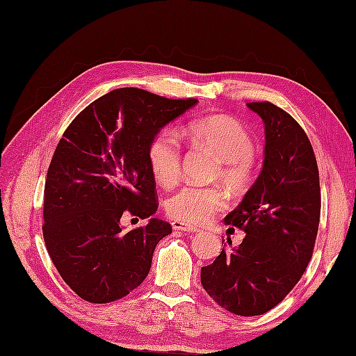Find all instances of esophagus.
Wrapping results in <instances>:
<instances>
[{"label":"esophagus","instance_id":"1","mask_svg":"<svg viewBox=\"0 0 356 356\" xmlns=\"http://www.w3.org/2000/svg\"><path fill=\"white\" fill-rule=\"evenodd\" d=\"M171 226H172V229L175 230H185V232H198V227H195V226H191V225H188V222H184V221H172L171 222Z\"/></svg>","mask_w":356,"mask_h":356}]
</instances>
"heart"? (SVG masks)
Listing matches in <instances>:
<instances>
[{"mask_svg":"<svg viewBox=\"0 0 356 356\" xmlns=\"http://www.w3.org/2000/svg\"><path fill=\"white\" fill-rule=\"evenodd\" d=\"M188 136L212 152L221 162L220 177L229 189L243 191L249 185L254 143L241 122L226 115H212L188 126ZM148 162L159 185L170 188L181 172V148L175 134L162 131L148 148ZM226 208V197L216 186L185 185L167 202L171 218L188 225H204Z\"/></svg>","mask_w":356,"mask_h":356,"instance_id":"heart-1","label":"heart"}]
</instances>
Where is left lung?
I'll return each mask as SVG.
<instances>
[{"instance_id":"8db88e82","label":"left lung","mask_w":356,"mask_h":356,"mask_svg":"<svg viewBox=\"0 0 356 356\" xmlns=\"http://www.w3.org/2000/svg\"><path fill=\"white\" fill-rule=\"evenodd\" d=\"M266 126L258 179L225 222L245 232L238 247L202 267V285L236 316L266 314L299 282L320 221L318 167L312 145L290 113L268 102L247 103ZM227 244L232 245L230 238Z\"/></svg>"}]
</instances>
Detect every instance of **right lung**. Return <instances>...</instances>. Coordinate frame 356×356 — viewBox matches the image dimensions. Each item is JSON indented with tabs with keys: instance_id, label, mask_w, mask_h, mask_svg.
Instances as JSON below:
<instances>
[{
	"instance_id": "add662e5",
	"label": "right lung",
	"mask_w": 356,
	"mask_h": 356,
	"mask_svg": "<svg viewBox=\"0 0 356 356\" xmlns=\"http://www.w3.org/2000/svg\"><path fill=\"white\" fill-rule=\"evenodd\" d=\"M198 100H170L138 88L97 98L65 130L44 191V239L71 290L109 303L143 284L153 252L171 225L154 218L156 181L148 148L168 122ZM131 215L147 226L124 233Z\"/></svg>"
}]
</instances>
